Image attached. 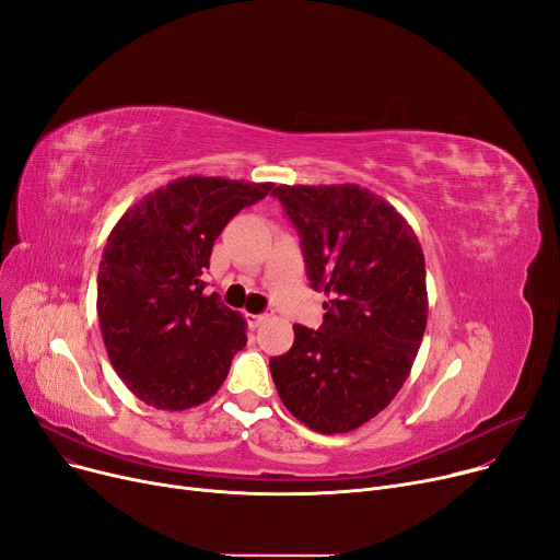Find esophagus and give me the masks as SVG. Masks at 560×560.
<instances>
[{"mask_svg":"<svg viewBox=\"0 0 560 560\" xmlns=\"http://www.w3.org/2000/svg\"><path fill=\"white\" fill-rule=\"evenodd\" d=\"M268 317H270L268 313H258V315H247V322H249V327H252V329H258V327L262 325V322H265V319H268Z\"/></svg>","mask_w":560,"mask_h":560,"instance_id":"34e87169","label":"esophagus"}]
</instances>
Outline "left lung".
<instances>
[{"instance_id": "left-lung-1", "label": "left lung", "mask_w": 560, "mask_h": 560, "mask_svg": "<svg viewBox=\"0 0 560 560\" xmlns=\"http://www.w3.org/2000/svg\"><path fill=\"white\" fill-rule=\"evenodd\" d=\"M306 272L325 290L319 331L270 359L283 406L308 429L354 431L384 410L413 368L427 329V270L418 235L386 199L357 184L279 186Z\"/></svg>"}]
</instances>
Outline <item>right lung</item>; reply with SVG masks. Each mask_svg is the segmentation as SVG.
<instances>
[{"mask_svg": "<svg viewBox=\"0 0 560 560\" xmlns=\"http://www.w3.org/2000/svg\"><path fill=\"white\" fill-rule=\"evenodd\" d=\"M275 184L182 176L144 195L113 226L97 275V315L113 370L147 406L209 401L247 345V322L201 275L226 222Z\"/></svg>", "mask_w": 560, "mask_h": 560, "instance_id": "obj_1", "label": "right lung"}]
</instances>
